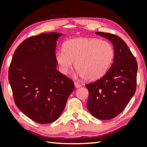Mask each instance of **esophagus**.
I'll list each match as a JSON object with an SVG mask.
<instances>
[{"mask_svg": "<svg viewBox=\"0 0 147 147\" xmlns=\"http://www.w3.org/2000/svg\"><path fill=\"white\" fill-rule=\"evenodd\" d=\"M74 85H75L76 88H80L82 86L81 84H78V83H77V82H75V83H74Z\"/></svg>", "mask_w": 147, "mask_h": 147, "instance_id": "34e87169", "label": "esophagus"}]
</instances>
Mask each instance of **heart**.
<instances>
[{"instance_id": "obj_1", "label": "heart", "mask_w": 147, "mask_h": 147, "mask_svg": "<svg viewBox=\"0 0 147 147\" xmlns=\"http://www.w3.org/2000/svg\"><path fill=\"white\" fill-rule=\"evenodd\" d=\"M114 51L109 42L95 38L78 37L64 44V50L55 53L59 71L67 74L75 62L78 74L86 81L99 79L109 69Z\"/></svg>"}]
</instances>
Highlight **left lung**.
<instances>
[{
  "instance_id": "1",
  "label": "left lung",
  "mask_w": 147,
  "mask_h": 147,
  "mask_svg": "<svg viewBox=\"0 0 147 147\" xmlns=\"http://www.w3.org/2000/svg\"><path fill=\"white\" fill-rule=\"evenodd\" d=\"M96 34L112 42L114 57L103 77L86 85L89 92L87 108L94 117L110 120L123 111L135 93L137 62L121 38L103 32Z\"/></svg>"
}]
</instances>
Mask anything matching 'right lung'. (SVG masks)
I'll use <instances>...</instances> for the list:
<instances>
[{"instance_id": "1", "label": "right lung", "mask_w": 147, "mask_h": 147, "mask_svg": "<svg viewBox=\"0 0 147 147\" xmlns=\"http://www.w3.org/2000/svg\"><path fill=\"white\" fill-rule=\"evenodd\" d=\"M59 33L25 40L16 49L9 80L17 108L30 119L48 124L59 117L74 90L71 80L57 70L55 49Z\"/></svg>"}]
</instances>
